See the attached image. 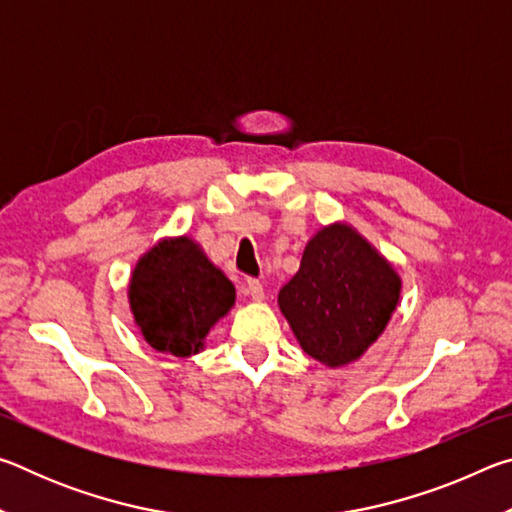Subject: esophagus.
Returning <instances> with one entry per match:
<instances>
[{"mask_svg":"<svg viewBox=\"0 0 512 512\" xmlns=\"http://www.w3.org/2000/svg\"><path fill=\"white\" fill-rule=\"evenodd\" d=\"M246 291H248V296L253 298V300H262V298H264V287H262V282L255 280V277H248V282H246Z\"/></svg>","mask_w":512,"mask_h":512,"instance_id":"1","label":"esophagus"}]
</instances>
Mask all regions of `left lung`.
<instances>
[{
  "label": "left lung",
  "instance_id": "8db88e82",
  "mask_svg": "<svg viewBox=\"0 0 512 512\" xmlns=\"http://www.w3.org/2000/svg\"><path fill=\"white\" fill-rule=\"evenodd\" d=\"M400 298V277L350 225L334 223L309 241L298 273L277 302L309 357L325 366L359 359Z\"/></svg>",
  "mask_w": 512,
  "mask_h": 512
}]
</instances>
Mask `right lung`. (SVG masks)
Returning <instances> with one entry per match:
<instances>
[{"label":"right lung","mask_w":512,"mask_h":512,"mask_svg":"<svg viewBox=\"0 0 512 512\" xmlns=\"http://www.w3.org/2000/svg\"><path fill=\"white\" fill-rule=\"evenodd\" d=\"M128 298L151 348L189 357L235 305V287L192 239L180 237L160 241L140 259Z\"/></svg>","instance_id":"add662e5"}]
</instances>
